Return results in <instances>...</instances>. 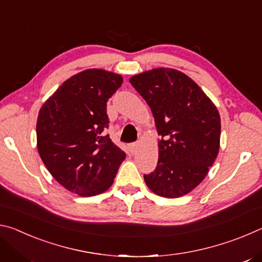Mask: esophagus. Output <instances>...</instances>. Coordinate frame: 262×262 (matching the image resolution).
<instances>
[{"instance_id": "obj_1", "label": "esophagus", "mask_w": 262, "mask_h": 262, "mask_svg": "<svg viewBox=\"0 0 262 262\" xmlns=\"http://www.w3.org/2000/svg\"><path fill=\"white\" fill-rule=\"evenodd\" d=\"M128 149H129V151L132 152V154H135L136 151H137V149H139V144L136 143H130L129 145H128Z\"/></svg>"}]
</instances>
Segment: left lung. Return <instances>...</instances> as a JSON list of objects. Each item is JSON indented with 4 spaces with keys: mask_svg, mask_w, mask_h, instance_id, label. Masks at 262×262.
<instances>
[{
    "mask_svg": "<svg viewBox=\"0 0 262 262\" xmlns=\"http://www.w3.org/2000/svg\"><path fill=\"white\" fill-rule=\"evenodd\" d=\"M129 82L151 108L162 136L157 166L144 174L145 184L161 196H183L205 179L219 154V111L193 79L176 69H152Z\"/></svg>",
    "mask_w": 262,
    "mask_h": 262,
    "instance_id": "8db88e82",
    "label": "left lung"
}]
</instances>
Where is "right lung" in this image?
<instances>
[{
    "label": "right lung",
    "mask_w": 262,
    "mask_h": 262,
    "mask_svg": "<svg viewBox=\"0 0 262 262\" xmlns=\"http://www.w3.org/2000/svg\"><path fill=\"white\" fill-rule=\"evenodd\" d=\"M121 84L120 75L88 69L67 79L39 111V155L57 183L81 196L108 189L126 158L104 134L106 104Z\"/></svg>",
    "instance_id": "right-lung-1"
}]
</instances>
